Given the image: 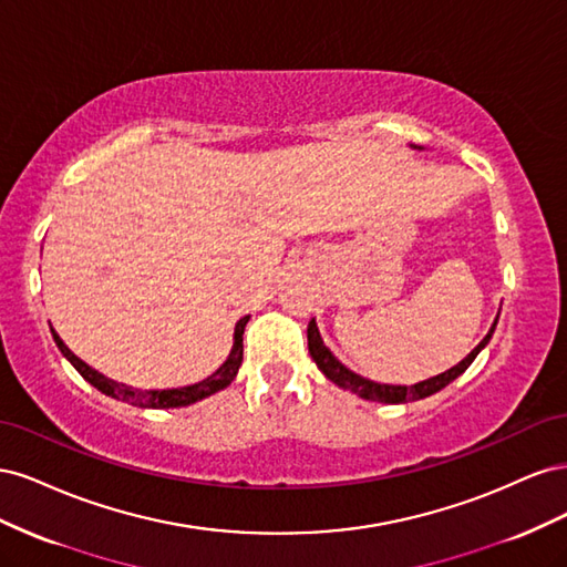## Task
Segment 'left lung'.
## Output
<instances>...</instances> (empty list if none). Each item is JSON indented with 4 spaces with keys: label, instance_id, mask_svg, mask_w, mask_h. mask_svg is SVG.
<instances>
[{
    "label": "left lung",
    "instance_id": "obj_1",
    "mask_svg": "<svg viewBox=\"0 0 567 567\" xmlns=\"http://www.w3.org/2000/svg\"><path fill=\"white\" fill-rule=\"evenodd\" d=\"M494 329H496V321L492 323V329H489V333L483 338V342H480V346H477L466 359H463V362H458L454 369L435 375V379H427V381H423V383H416V385H385V383H373V381H369V379H362V375H357L354 371L346 369V367H342V364L338 362V359L331 354V350L323 346V340H321V336H319V329H317L315 319L310 321V326H307V348H310V354H312V359L317 362V367L323 371L326 379L333 381L336 385L346 388V390H352L354 394H359V398H364V400L385 402V404H402V402L423 400V398H427V394H433V392L442 390L444 385H450L454 379H458V375L473 364V359L477 357V352L487 346L492 333H494Z\"/></svg>",
    "mask_w": 567,
    "mask_h": 567
}]
</instances>
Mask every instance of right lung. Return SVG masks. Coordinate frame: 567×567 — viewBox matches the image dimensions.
Listing matches in <instances>:
<instances>
[{
    "label": "right lung",
    "instance_id": "1",
    "mask_svg": "<svg viewBox=\"0 0 567 567\" xmlns=\"http://www.w3.org/2000/svg\"><path fill=\"white\" fill-rule=\"evenodd\" d=\"M250 317H244L238 319L236 323V333H234V348H231V354L227 357V362L221 364L213 375H208V379L200 381V383H194V385H186V388H173V390H136V388H127V385H120L111 379H106L104 373L94 371L92 367H87L82 362V359H78L71 350L65 348V342L59 338V333L51 329V336H54L59 350L63 352V357L71 362L78 373L82 375L84 381H90L96 390H101L104 394H109V398H115V400H123V402H130V404H136V406H151V409H169V406H186V404H194L203 398H208V394L227 388L238 373V367H241L244 362V331H246V323H248Z\"/></svg>",
    "mask_w": 567,
    "mask_h": 567
}]
</instances>
